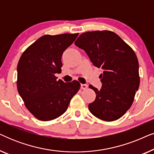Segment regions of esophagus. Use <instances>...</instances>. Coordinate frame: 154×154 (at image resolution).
<instances>
[{
	"instance_id": "34e87169",
	"label": "esophagus",
	"mask_w": 154,
	"mask_h": 154,
	"mask_svg": "<svg viewBox=\"0 0 154 154\" xmlns=\"http://www.w3.org/2000/svg\"><path fill=\"white\" fill-rule=\"evenodd\" d=\"M81 88L83 90H85L86 88H88V85H86V84H81Z\"/></svg>"
}]
</instances>
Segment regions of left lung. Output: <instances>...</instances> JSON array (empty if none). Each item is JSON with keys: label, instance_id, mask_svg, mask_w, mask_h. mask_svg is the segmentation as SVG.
Instances as JSON below:
<instances>
[{"label": "left lung", "instance_id": "left-lung-1", "mask_svg": "<svg viewBox=\"0 0 154 154\" xmlns=\"http://www.w3.org/2000/svg\"><path fill=\"white\" fill-rule=\"evenodd\" d=\"M75 45L85 50L94 66L102 69V83L96 98L88 105L92 115L105 121H113L132 106L140 86L139 62L134 50L116 33L94 31L82 33Z\"/></svg>", "mask_w": 154, "mask_h": 154}]
</instances>
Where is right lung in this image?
Wrapping results in <instances>:
<instances>
[{
  "instance_id": "add662e5",
  "label": "right lung",
  "mask_w": 154,
  "mask_h": 154,
  "mask_svg": "<svg viewBox=\"0 0 154 154\" xmlns=\"http://www.w3.org/2000/svg\"><path fill=\"white\" fill-rule=\"evenodd\" d=\"M79 33L45 35L23 52L17 64V90L26 109L42 121L55 119L68 108L81 87L79 81L57 80L63 52Z\"/></svg>"
}]
</instances>
